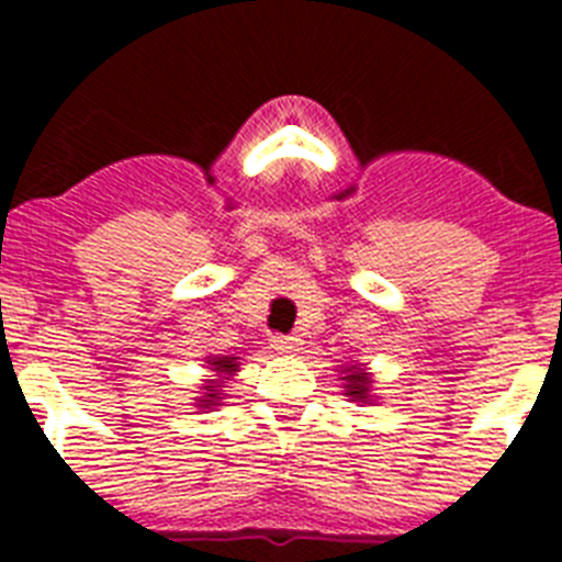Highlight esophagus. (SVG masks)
Instances as JSON below:
<instances>
[{
	"mask_svg": "<svg viewBox=\"0 0 562 562\" xmlns=\"http://www.w3.org/2000/svg\"><path fill=\"white\" fill-rule=\"evenodd\" d=\"M270 346L278 351V355H292V351H297L301 340H297V337H292V335H272Z\"/></svg>",
	"mask_w": 562,
	"mask_h": 562,
	"instance_id": "34e87169",
	"label": "esophagus"
}]
</instances>
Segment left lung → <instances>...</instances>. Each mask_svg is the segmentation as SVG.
I'll list each match as a JSON object with an SVG mask.
<instances>
[{"mask_svg":"<svg viewBox=\"0 0 562 562\" xmlns=\"http://www.w3.org/2000/svg\"><path fill=\"white\" fill-rule=\"evenodd\" d=\"M340 380H342V394L349 396L351 402H366V405H374L376 396L371 394L374 391V380H371V371L360 362H346L340 366Z\"/></svg>","mask_w":562,"mask_h":562,"instance_id":"8db88e82","label":"left lung"}]
</instances>
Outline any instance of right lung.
<instances>
[{"label": "right lung", "mask_w": 562, "mask_h": 562, "mask_svg": "<svg viewBox=\"0 0 562 562\" xmlns=\"http://www.w3.org/2000/svg\"><path fill=\"white\" fill-rule=\"evenodd\" d=\"M205 362V369L211 371V380H202L200 391H196L200 396H193V408H200L202 414H207V411H213L216 405H222V400L227 396V382H231V376H236V371L241 369V357L207 355Z\"/></svg>", "instance_id": "add662e5"}]
</instances>
